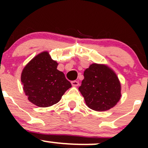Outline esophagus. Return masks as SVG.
Segmentation results:
<instances>
[{"instance_id": "34e87169", "label": "esophagus", "mask_w": 148, "mask_h": 148, "mask_svg": "<svg viewBox=\"0 0 148 148\" xmlns=\"http://www.w3.org/2000/svg\"><path fill=\"white\" fill-rule=\"evenodd\" d=\"M71 83V84H72V86H79V83L78 81H72Z\"/></svg>"}]
</instances>
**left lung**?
Returning <instances> with one entry per match:
<instances>
[{
  "label": "left lung",
  "mask_w": 148,
  "mask_h": 148,
  "mask_svg": "<svg viewBox=\"0 0 148 148\" xmlns=\"http://www.w3.org/2000/svg\"><path fill=\"white\" fill-rule=\"evenodd\" d=\"M79 90L86 104L95 111L114 107L121 97V85L114 71L107 66L92 64L84 72Z\"/></svg>",
  "instance_id": "1"
}]
</instances>
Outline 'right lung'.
<instances>
[{
    "mask_svg": "<svg viewBox=\"0 0 148 148\" xmlns=\"http://www.w3.org/2000/svg\"><path fill=\"white\" fill-rule=\"evenodd\" d=\"M58 63L49 52L36 56L21 73L23 91L31 103L47 107L59 102L66 91L71 86L64 74L57 69Z\"/></svg>",
    "mask_w": 148,
    "mask_h": 148,
    "instance_id": "add662e5",
    "label": "right lung"
}]
</instances>
